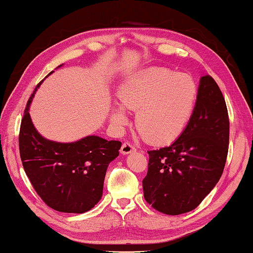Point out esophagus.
I'll list each match as a JSON object with an SVG mask.
<instances>
[{"mask_svg":"<svg viewBox=\"0 0 253 253\" xmlns=\"http://www.w3.org/2000/svg\"><path fill=\"white\" fill-rule=\"evenodd\" d=\"M134 151H136V148L132 146V144L127 143V141H126V143L122 144L121 149H120V152L122 153V155H128V153L134 152Z\"/></svg>","mask_w":253,"mask_h":253,"instance_id":"34e87169","label":"esophagus"}]
</instances>
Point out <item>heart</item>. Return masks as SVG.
<instances>
[{
  "label": "heart",
  "instance_id": "1",
  "mask_svg": "<svg viewBox=\"0 0 253 253\" xmlns=\"http://www.w3.org/2000/svg\"><path fill=\"white\" fill-rule=\"evenodd\" d=\"M198 94L192 77L165 67L135 73L117 90L123 107L136 109L135 126L140 136L153 145L169 144L180 136L193 114ZM112 120L117 126H125V109L115 108Z\"/></svg>",
  "mask_w": 253,
  "mask_h": 253
}]
</instances>
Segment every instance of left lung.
<instances>
[{"mask_svg":"<svg viewBox=\"0 0 253 253\" xmlns=\"http://www.w3.org/2000/svg\"><path fill=\"white\" fill-rule=\"evenodd\" d=\"M230 121L217 83L200 80L193 114L181 135L169 147L148 151L144 198L158 211L186 213L198 207L223 173L229 150Z\"/></svg>","mask_w":253,"mask_h":253,"instance_id":"8db88e82","label":"left lung"}]
</instances>
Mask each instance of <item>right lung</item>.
Masks as SVG:
<instances>
[{
	"instance_id": "right-lung-1",
	"label": "right lung",
	"mask_w": 253,
	"mask_h": 253,
	"mask_svg": "<svg viewBox=\"0 0 253 253\" xmlns=\"http://www.w3.org/2000/svg\"><path fill=\"white\" fill-rule=\"evenodd\" d=\"M42 83L29 98L21 120L19 151L23 169L36 193L49 207L61 212L83 213L101 200L107 168L119 156L121 141H108L95 135L74 143L42 137L29 114Z\"/></svg>"
}]
</instances>
